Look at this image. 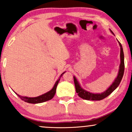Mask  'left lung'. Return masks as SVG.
<instances>
[{
    "instance_id": "8db88e82",
    "label": "left lung",
    "mask_w": 132,
    "mask_h": 132,
    "mask_svg": "<svg viewBox=\"0 0 132 132\" xmlns=\"http://www.w3.org/2000/svg\"><path fill=\"white\" fill-rule=\"evenodd\" d=\"M110 31H111V33L112 34H113L112 30H110ZM119 44L120 45V64L119 66V72H118V75L116 78V79L114 80L112 84L109 86V87L107 90L101 94H94L87 91V90H84V89L82 88L81 85H80L78 80H77L75 76H73L74 82H75L76 87V91L78 93L79 96L82 98V99L88 100V101H101V100L104 99V98L109 96L119 86L120 83L121 81H122V79L123 78L124 69H125V64H124V54L123 51V48H122V45H121V43L119 42Z\"/></svg>"
}]
</instances>
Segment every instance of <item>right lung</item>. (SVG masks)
Listing matches in <instances>:
<instances>
[{
	"label": "right lung",
	"instance_id": "add662e5",
	"mask_svg": "<svg viewBox=\"0 0 132 132\" xmlns=\"http://www.w3.org/2000/svg\"><path fill=\"white\" fill-rule=\"evenodd\" d=\"M65 72H66V71H65ZM65 72H63V73L61 74V76H60V78L57 80L56 82H55V84H54L53 87L50 91L47 92L46 93L40 95V96L35 97H28L21 96V95H20L18 94H16V92H15V93L22 100V101H24L26 102L30 103V104H38V103H42L44 102H46V101H50V100H51L53 97L54 94H55L57 84H58L59 81H60V78H61V76H63V75H64Z\"/></svg>",
	"mask_w": 132,
	"mask_h": 132
}]
</instances>
